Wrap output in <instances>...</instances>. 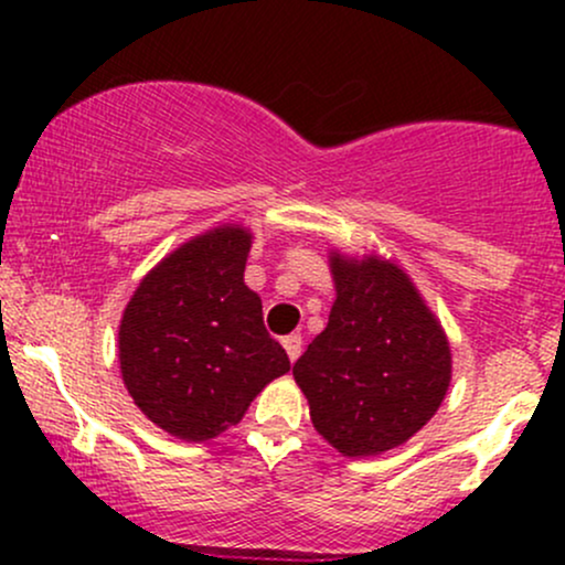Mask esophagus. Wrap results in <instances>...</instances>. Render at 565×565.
Instances as JSON below:
<instances>
[{"label": "esophagus", "instance_id": "1", "mask_svg": "<svg viewBox=\"0 0 565 565\" xmlns=\"http://www.w3.org/2000/svg\"><path fill=\"white\" fill-rule=\"evenodd\" d=\"M281 345H284V350H287L289 361L300 359V353H302V337L300 334H287L281 340Z\"/></svg>", "mask_w": 565, "mask_h": 565}]
</instances>
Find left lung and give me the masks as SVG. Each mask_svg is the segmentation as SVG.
Masks as SVG:
<instances>
[{"label": "left lung", "instance_id": "1", "mask_svg": "<svg viewBox=\"0 0 565 565\" xmlns=\"http://www.w3.org/2000/svg\"><path fill=\"white\" fill-rule=\"evenodd\" d=\"M329 268V323L291 374L319 436L342 457H374L430 423L449 391L451 348L401 265L332 249Z\"/></svg>", "mask_w": 565, "mask_h": 565}]
</instances>
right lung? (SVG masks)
Listing matches in <instances>:
<instances>
[{
    "label": "right lung",
    "mask_w": 565,
    "mask_h": 565,
    "mask_svg": "<svg viewBox=\"0 0 565 565\" xmlns=\"http://www.w3.org/2000/svg\"><path fill=\"white\" fill-rule=\"evenodd\" d=\"M244 225L188 238L148 270L119 323V369L135 406L170 436L201 444L242 423L255 395L289 372L244 284Z\"/></svg>",
    "instance_id": "add662e5"
}]
</instances>
